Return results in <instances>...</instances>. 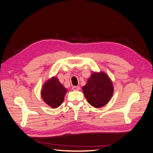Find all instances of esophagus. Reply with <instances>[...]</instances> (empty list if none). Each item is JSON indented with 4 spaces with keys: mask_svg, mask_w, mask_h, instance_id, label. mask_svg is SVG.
I'll list each match as a JSON object with an SVG mask.
<instances>
[{
    "mask_svg": "<svg viewBox=\"0 0 153 153\" xmlns=\"http://www.w3.org/2000/svg\"><path fill=\"white\" fill-rule=\"evenodd\" d=\"M72 89H73V91H79V90L80 89V87H78V86H73V87H72Z\"/></svg>",
    "mask_w": 153,
    "mask_h": 153,
    "instance_id": "esophagus-1",
    "label": "esophagus"
}]
</instances>
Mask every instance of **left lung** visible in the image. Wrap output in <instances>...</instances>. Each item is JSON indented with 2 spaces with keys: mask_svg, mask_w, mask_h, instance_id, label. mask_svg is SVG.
<instances>
[{
  "mask_svg": "<svg viewBox=\"0 0 153 153\" xmlns=\"http://www.w3.org/2000/svg\"><path fill=\"white\" fill-rule=\"evenodd\" d=\"M82 90L87 102L99 108L109 102L114 93V86L105 72H93Z\"/></svg>",
  "mask_w": 153,
  "mask_h": 153,
  "instance_id": "obj_1",
  "label": "left lung"
}]
</instances>
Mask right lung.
Returning a JSON list of instances; mask_svg holds the SVG:
<instances>
[{
    "instance_id": "1",
    "label": "right lung",
    "mask_w": 153,
    "mask_h": 153,
    "mask_svg": "<svg viewBox=\"0 0 153 153\" xmlns=\"http://www.w3.org/2000/svg\"><path fill=\"white\" fill-rule=\"evenodd\" d=\"M68 89L60 83L56 76H53L43 84L41 90L43 100L51 108H56L64 101Z\"/></svg>"
}]
</instances>
